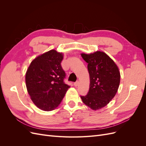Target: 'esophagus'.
Listing matches in <instances>:
<instances>
[{
    "instance_id": "34e87169",
    "label": "esophagus",
    "mask_w": 146,
    "mask_h": 146,
    "mask_svg": "<svg viewBox=\"0 0 146 146\" xmlns=\"http://www.w3.org/2000/svg\"><path fill=\"white\" fill-rule=\"evenodd\" d=\"M78 85H79V82L78 81H77V82H76L74 83V85L75 86H78Z\"/></svg>"
}]
</instances>
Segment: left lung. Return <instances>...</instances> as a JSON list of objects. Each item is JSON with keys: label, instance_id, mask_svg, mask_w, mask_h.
<instances>
[{"label": "left lung", "instance_id": "left-lung-1", "mask_svg": "<svg viewBox=\"0 0 146 146\" xmlns=\"http://www.w3.org/2000/svg\"><path fill=\"white\" fill-rule=\"evenodd\" d=\"M82 56L88 63L90 85L88 94L80 98L92 110L100 109L116 95L120 83V72L113 60L103 52L82 54Z\"/></svg>", "mask_w": 146, "mask_h": 146}]
</instances>
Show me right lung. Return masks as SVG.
Returning <instances> with one entry per match:
<instances>
[{
  "mask_svg": "<svg viewBox=\"0 0 146 146\" xmlns=\"http://www.w3.org/2000/svg\"><path fill=\"white\" fill-rule=\"evenodd\" d=\"M63 55L51 50L33 60L25 74L31 99L37 107L51 111L58 107L70 88L64 82L66 73L61 63Z\"/></svg>",
  "mask_w": 146,
  "mask_h": 146,
  "instance_id": "right-lung-1",
  "label": "right lung"
}]
</instances>
